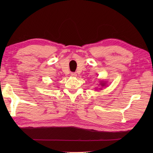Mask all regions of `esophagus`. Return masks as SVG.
<instances>
[{
	"instance_id": "esophagus-1",
	"label": "esophagus",
	"mask_w": 153,
	"mask_h": 153,
	"mask_svg": "<svg viewBox=\"0 0 153 153\" xmlns=\"http://www.w3.org/2000/svg\"><path fill=\"white\" fill-rule=\"evenodd\" d=\"M71 76L72 77H76L77 76V74L75 73V72H71Z\"/></svg>"
}]
</instances>
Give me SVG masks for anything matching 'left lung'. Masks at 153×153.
<instances>
[{
    "label": "left lung",
    "mask_w": 153,
    "mask_h": 153,
    "mask_svg": "<svg viewBox=\"0 0 153 153\" xmlns=\"http://www.w3.org/2000/svg\"><path fill=\"white\" fill-rule=\"evenodd\" d=\"M106 83L105 82H100L99 85H100L102 87H105V86H106Z\"/></svg>",
    "instance_id": "1"
}]
</instances>
